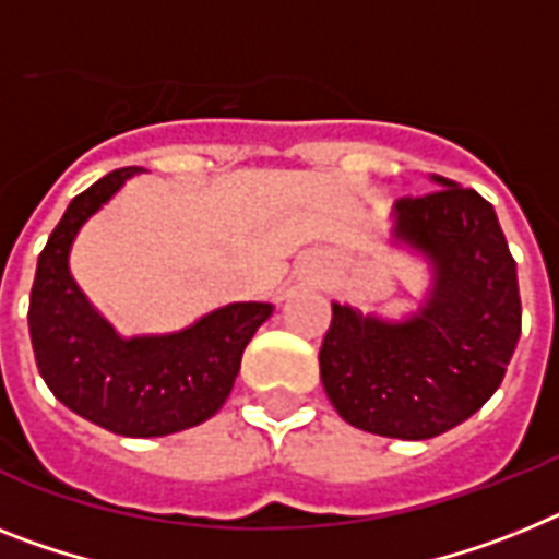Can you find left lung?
Segmentation results:
<instances>
[{"instance_id": "1", "label": "left lung", "mask_w": 559, "mask_h": 559, "mask_svg": "<svg viewBox=\"0 0 559 559\" xmlns=\"http://www.w3.org/2000/svg\"><path fill=\"white\" fill-rule=\"evenodd\" d=\"M438 190L395 204V241L435 270L429 298L406 321L332 304L321 381L346 424L426 440L475 415L503 381L520 337L518 264L480 192L431 176Z\"/></svg>"}]
</instances>
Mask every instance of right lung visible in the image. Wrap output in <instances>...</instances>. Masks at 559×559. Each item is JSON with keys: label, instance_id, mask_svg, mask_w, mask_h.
Listing matches in <instances>:
<instances>
[{"label": "right lung", "instance_id": "right-lung-1", "mask_svg": "<svg viewBox=\"0 0 559 559\" xmlns=\"http://www.w3.org/2000/svg\"><path fill=\"white\" fill-rule=\"evenodd\" d=\"M135 173H107L70 201L36 264L27 326L39 374L70 412L112 435L162 438L222 409L272 304H227L170 335H116L76 287L68 255L82 224Z\"/></svg>", "mask_w": 559, "mask_h": 559}]
</instances>
